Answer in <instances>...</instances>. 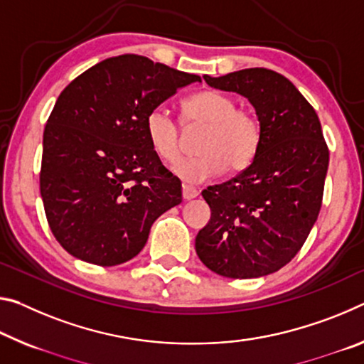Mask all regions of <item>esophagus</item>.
<instances>
[{
	"label": "esophagus",
	"mask_w": 364,
	"mask_h": 364,
	"mask_svg": "<svg viewBox=\"0 0 364 364\" xmlns=\"http://www.w3.org/2000/svg\"><path fill=\"white\" fill-rule=\"evenodd\" d=\"M196 196H198V189L189 186V184H183V199L184 200H189V199H194Z\"/></svg>",
	"instance_id": "1"
}]
</instances>
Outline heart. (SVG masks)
<instances>
[{
    "label": "heart",
    "mask_w": 364,
    "mask_h": 364,
    "mask_svg": "<svg viewBox=\"0 0 364 364\" xmlns=\"http://www.w3.org/2000/svg\"><path fill=\"white\" fill-rule=\"evenodd\" d=\"M184 128L204 126L196 151L199 155L180 161L176 175L189 183H200L220 175L223 170L238 173L251 165L262 141V123L256 112L236 107L227 92L204 90L181 103ZM146 136L160 160L175 164L181 155L180 126L164 108L147 113Z\"/></svg>",
    "instance_id": "b5f03b06"
}]
</instances>
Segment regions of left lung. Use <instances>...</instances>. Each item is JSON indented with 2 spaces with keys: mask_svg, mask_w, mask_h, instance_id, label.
I'll return each instance as SVG.
<instances>
[{
  "mask_svg": "<svg viewBox=\"0 0 364 364\" xmlns=\"http://www.w3.org/2000/svg\"><path fill=\"white\" fill-rule=\"evenodd\" d=\"M204 79L252 103L262 141L247 168L203 191L212 215L196 236V252L228 279L269 275L296 256L319 215L328 166L321 121L295 85L272 69Z\"/></svg>",
  "mask_w": 364,
  "mask_h": 364,
  "instance_id": "8db88e82",
  "label": "left lung"
}]
</instances>
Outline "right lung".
Returning <instances> with one entry per match:
<instances>
[{"label":"right lung","mask_w":364,"mask_h":364,"mask_svg":"<svg viewBox=\"0 0 364 364\" xmlns=\"http://www.w3.org/2000/svg\"><path fill=\"white\" fill-rule=\"evenodd\" d=\"M200 80L146 56L103 60L61 92L43 131L40 194L69 255L109 267L137 256L181 181L146 136L147 113Z\"/></svg>","instance_id":"add662e5"}]
</instances>
